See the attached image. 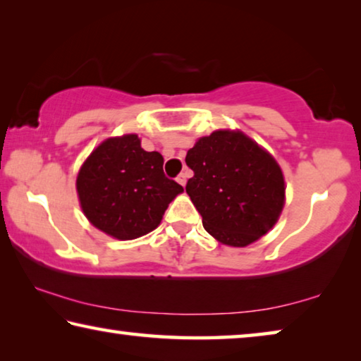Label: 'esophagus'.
Returning <instances> with one entry per match:
<instances>
[{
    "label": "esophagus",
    "mask_w": 361,
    "mask_h": 361,
    "mask_svg": "<svg viewBox=\"0 0 361 361\" xmlns=\"http://www.w3.org/2000/svg\"><path fill=\"white\" fill-rule=\"evenodd\" d=\"M176 181H178L181 186H185L186 185V173H180L178 176H176Z\"/></svg>",
    "instance_id": "esophagus-1"
}]
</instances>
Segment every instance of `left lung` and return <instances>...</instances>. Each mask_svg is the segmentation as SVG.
Here are the masks:
<instances>
[{"mask_svg": "<svg viewBox=\"0 0 361 361\" xmlns=\"http://www.w3.org/2000/svg\"><path fill=\"white\" fill-rule=\"evenodd\" d=\"M186 192L210 235L247 247L274 228L285 204L282 169L240 130H215L186 154Z\"/></svg>", "mask_w": 361, "mask_h": 361, "instance_id": "8db88e82", "label": "left lung"}]
</instances>
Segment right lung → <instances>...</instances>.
Wrapping results in <instances>:
<instances>
[{
	"mask_svg": "<svg viewBox=\"0 0 361 361\" xmlns=\"http://www.w3.org/2000/svg\"><path fill=\"white\" fill-rule=\"evenodd\" d=\"M164 157L145 151L135 133L108 138L90 152L76 178L84 215L97 229L132 240L161 224L183 186L169 180Z\"/></svg>",
	"mask_w": 361,
	"mask_h": 361,
	"instance_id": "add662e5",
	"label": "right lung"
}]
</instances>
